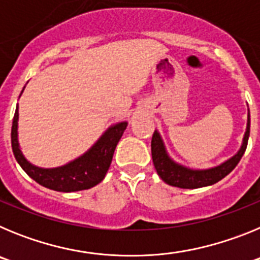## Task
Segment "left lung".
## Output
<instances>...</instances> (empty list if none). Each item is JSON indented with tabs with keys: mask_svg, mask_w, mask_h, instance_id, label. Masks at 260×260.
Returning <instances> with one entry per match:
<instances>
[{
	"mask_svg": "<svg viewBox=\"0 0 260 260\" xmlns=\"http://www.w3.org/2000/svg\"><path fill=\"white\" fill-rule=\"evenodd\" d=\"M250 135V114L247 116V127L245 137H243L242 146L233 157L226 160L222 164L217 165L211 169H204V171H195L190 169L183 165L177 164L168 156L165 151L164 143L161 141V137L155 130L151 141V152H152V161L155 165V169L165 183L181 189H198V187H204L213 183L219 182L225 176H228L234 168L237 167L241 157L246 151L247 142H249Z\"/></svg>",
	"mask_w": 260,
	"mask_h": 260,
	"instance_id": "8db88e82",
	"label": "left lung"
}]
</instances>
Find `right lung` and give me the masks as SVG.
Listing matches in <instances>:
<instances>
[{
    "label": "right lung",
    "instance_id": "add662e5",
    "mask_svg": "<svg viewBox=\"0 0 260 260\" xmlns=\"http://www.w3.org/2000/svg\"><path fill=\"white\" fill-rule=\"evenodd\" d=\"M18 107L11 126V147L18 164L41 186L56 191L71 192L87 190L104 180L113 158L114 150L125 132L127 122L112 126L84 155L63 167L44 169L32 165L23 156L18 143Z\"/></svg>",
    "mask_w": 260,
    "mask_h": 260
}]
</instances>
